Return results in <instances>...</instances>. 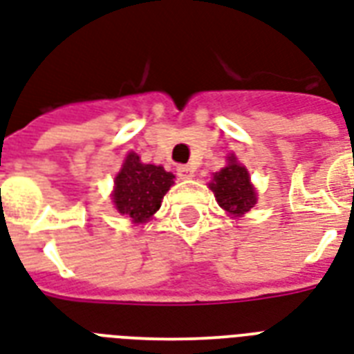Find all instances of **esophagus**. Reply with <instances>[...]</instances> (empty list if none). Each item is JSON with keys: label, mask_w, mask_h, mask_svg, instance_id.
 <instances>
[{"label": "esophagus", "mask_w": 354, "mask_h": 354, "mask_svg": "<svg viewBox=\"0 0 354 354\" xmlns=\"http://www.w3.org/2000/svg\"><path fill=\"white\" fill-rule=\"evenodd\" d=\"M194 166H190V164H180V166H177V175H179L180 179H192L194 177Z\"/></svg>", "instance_id": "esophagus-1"}]
</instances>
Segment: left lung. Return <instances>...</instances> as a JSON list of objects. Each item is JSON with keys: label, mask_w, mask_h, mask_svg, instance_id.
Here are the masks:
<instances>
[{"label": "left lung", "mask_w": 354, "mask_h": 354, "mask_svg": "<svg viewBox=\"0 0 354 354\" xmlns=\"http://www.w3.org/2000/svg\"><path fill=\"white\" fill-rule=\"evenodd\" d=\"M208 186L214 192L220 207L232 216L245 214L257 203V194L249 180L248 169L238 164L234 157H229V164L214 175V180Z\"/></svg>", "instance_id": "1"}]
</instances>
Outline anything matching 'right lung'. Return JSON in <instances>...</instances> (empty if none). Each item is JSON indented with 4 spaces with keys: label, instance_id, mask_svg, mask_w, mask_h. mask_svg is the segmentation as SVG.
I'll return each mask as SVG.
<instances>
[{
    "label": "right lung",
    "instance_id": "add662e5",
    "mask_svg": "<svg viewBox=\"0 0 354 354\" xmlns=\"http://www.w3.org/2000/svg\"><path fill=\"white\" fill-rule=\"evenodd\" d=\"M174 179V174L162 166L144 164L136 153H129L114 180L112 199L118 212L131 218L134 223H144L160 208Z\"/></svg>",
    "mask_w": 354,
    "mask_h": 354
}]
</instances>
